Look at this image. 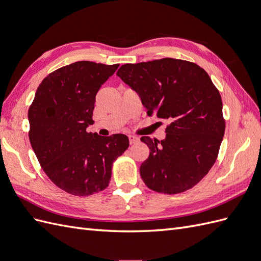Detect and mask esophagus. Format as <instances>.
Instances as JSON below:
<instances>
[{
  "label": "esophagus",
  "instance_id": "obj_1",
  "mask_svg": "<svg viewBox=\"0 0 261 261\" xmlns=\"http://www.w3.org/2000/svg\"><path fill=\"white\" fill-rule=\"evenodd\" d=\"M128 139H129V144H130V145L137 143V141L139 140V138H138V137H136V136H133V135H129V136H128Z\"/></svg>",
  "mask_w": 261,
  "mask_h": 261
}]
</instances>
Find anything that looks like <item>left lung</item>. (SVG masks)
Segmentation results:
<instances>
[{
  "mask_svg": "<svg viewBox=\"0 0 261 261\" xmlns=\"http://www.w3.org/2000/svg\"><path fill=\"white\" fill-rule=\"evenodd\" d=\"M116 75L139 94L149 116L170 122L164 140L140 138L150 149L140 165L147 187L174 195L198 184L215 164L225 130L222 99L206 70L165 58L124 64Z\"/></svg>",
  "mask_w": 261,
  "mask_h": 261,
  "instance_id": "8db88e82",
  "label": "left lung"
}]
</instances>
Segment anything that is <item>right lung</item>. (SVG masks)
<instances>
[{"label":"right lung","instance_id":"add662e5","mask_svg":"<svg viewBox=\"0 0 261 261\" xmlns=\"http://www.w3.org/2000/svg\"><path fill=\"white\" fill-rule=\"evenodd\" d=\"M120 64L80 61L39 85L28 110L29 140L42 170L62 191L89 196L110 183L113 162L129 146L123 134L88 133L100 87Z\"/></svg>","mask_w":261,"mask_h":261}]
</instances>
